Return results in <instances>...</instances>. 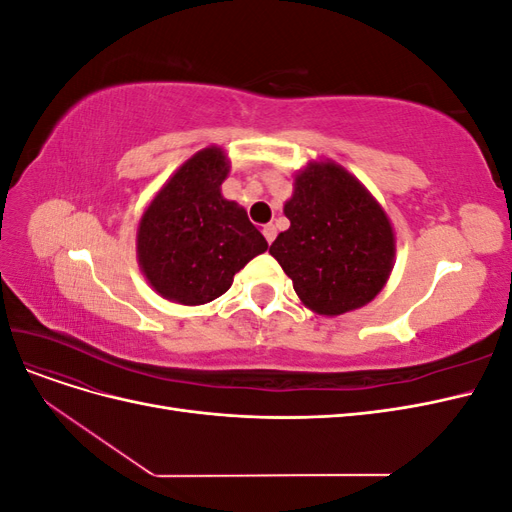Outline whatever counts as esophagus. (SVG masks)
I'll use <instances>...</instances> for the list:
<instances>
[{
    "label": "esophagus",
    "mask_w": 512,
    "mask_h": 512,
    "mask_svg": "<svg viewBox=\"0 0 512 512\" xmlns=\"http://www.w3.org/2000/svg\"><path fill=\"white\" fill-rule=\"evenodd\" d=\"M262 235H265L267 243L271 245V243H273V239H275V235H277V228H275L273 224H267V226H262Z\"/></svg>",
    "instance_id": "1"
}]
</instances>
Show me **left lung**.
I'll return each instance as SVG.
<instances>
[{
	"label": "left lung",
	"mask_w": 512,
	"mask_h": 512,
	"mask_svg": "<svg viewBox=\"0 0 512 512\" xmlns=\"http://www.w3.org/2000/svg\"><path fill=\"white\" fill-rule=\"evenodd\" d=\"M284 213L290 228L269 254L305 307L339 316L376 299L393 269L395 235L359 179L331 160L309 162L294 175Z\"/></svg>",
	"instance_id": "left-lung-1"
}]
</instances>
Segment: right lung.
I'll return each mask as SVG.
<instances>
[{
    "instance_id": "add662e5",
    "label": "right lung",
    "mask_w": 512,
    "mask_h": 512,
    "mask_svg": "<svg viewBox=\"0 0 512 512\" xmlns=\"http://www.w3.org/2000/svg\"><path fill=\"white\" fill-rule=\"evenodd\" d=\"M228 170L220 147L194 153L138 222V265L168 301L203 305L218 299L235 273L267 252V239L247 220L245 209L222 196Z\"/></svg>"
}]
</instances>
